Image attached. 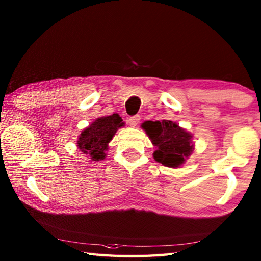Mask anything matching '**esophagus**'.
<instances>
[{
    "mask_svg": "<svg viewBox=\"0 0 261 261\" xmlns=\"http://www.w3.org/2000/svg\"><path fill=\"white\" fill-rule=\"evenodd\" d=\"M139 121H140V116L136 115V116H131V118L127 119V123H129L130 126L136 127L138 125V123H139Z\"/></svg>",
    "mask_w": 261,
    "mask_h": 261,
    "instance_id": "obj_1",
    "label": "esophagus"
}]
</instances>
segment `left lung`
<instances>
[{
    "instance_id": "1",
    "label": "left lung",
    "mask_w": 261,
    "mask_h": 261,
    "mask_svg": "<svg viewBox=\"0 0 261 261\" xmlns=\"http://www.w3.org/2000/svg\"><path fill=\"white\" fill-rule=\"evenodd\" d=\"M141 127L157 148L152 156L157 163L170 168L184 165L194 151L193 135L170 120L145 121Z\"/></svg>"
}]
</instances>
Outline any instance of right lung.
Wrapping results in <instances>:
<instances>
[{
    "label": "right lung",
    "instance_id": "right-lung-1",
    "mask_svg": "<svg viewBox=\"0 0 261 261\" xmlns=\"http://www.w3.org/2000/svg\"><path fill=\"white\" fill-rule=\"evenodd\" d=\"M124 122L118 113L97 118L85 127L77 138V148L83 153L88 154L93 162L107 158L105 151L109 150V143Z\"/></svg>",
    "mask_w": 261,
    "mask_h": 261
}]
</instances>
